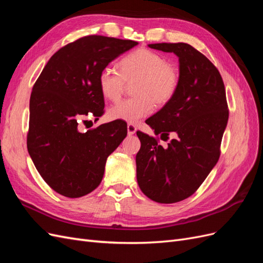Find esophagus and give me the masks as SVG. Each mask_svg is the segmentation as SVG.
<instances>
[{
  "label": "esophagus",
  "mask_w": 263,
  "mask_h": 263,
  "mask_svg": "<svg viewBox=\"0 0 263 263\" xmlns=\"http://www.w3.org/2000/svg\"><path fill=\"white\" fill-rule=\"evenodd\" d=\"M137 130V127L135 126L134 124H128L127 125V133H128L129 136H132V135H134L135 133H136Z\"/></svg>",
  "instance_id": "1"
}]
</instances>
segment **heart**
<instances>
[{
    "label": "heart",
    "mask_w": 263,
    "mask_h": 263,
    "mask_svg": "<svg viewBox=\"0 0 263 263\" xmlns=\"http://www.w3.org/2000/svg\"><path fill=\"white\" fill-rule=\"evenodd\" d=\"M119 70L105 67L99 76V87L103 97L116 101L122 97L127 83H134L136 97L117 102L108 109L113 121L136 124L154 112L155 103L164 105L177 94L180 85L178 68L161 53L139 48L123 57Z\"/></svg>",
    "instance_id": "b5f03b06"
}]
</instances>
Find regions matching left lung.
<instances>
[{"instance_id":"obj_1","label":"left lung","mask_w":263,"mask_h":263,"mask_svg":"<svg viewBox=\"0 0 263 263\" xmlns=\"http://www.w3.org/2000/svg\"><path fill=\"white\" fill-rule=\"evenodd\" d=\"M150 48L179 57L180 85L174 98L148 118L159 139L137 132L140 150L136 156L137 182L150 200L171 204L195 193L217 163L228 122L225 85L217 68L185 43L150 44Z\"/></svg>"}]
</instances>
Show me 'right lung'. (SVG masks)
<instances>
[{"instance_id": "1", "label": "right lung", "mask_w": 263, "mask_h": 263, "mask_svg": "<svg viewBox=\"0 0 263 263\" xmlns=\"http://www.w3.org/2000/svg\"><path fill=\"white\" fill-rule=\"evenodd\" d=\"M137 42L90 35L62 47L47 62L29 101L27 149L37 171L55 192L71 198L97 189L107 157L127 135L114 121L85 133L81 122L104 113L99 76Z\"/></svg>"}]
</instances>
